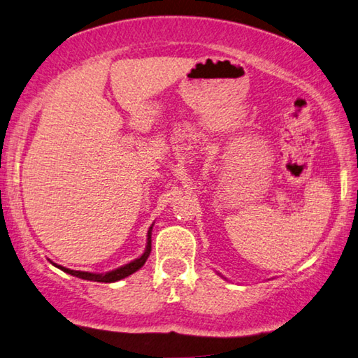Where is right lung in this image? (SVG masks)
I'll return each instance as SVG.
<instances>
[{
	"mask_svg": "<svg viewBox=\"0 0 358 358\" xmlns=\"http://www.w3.org/2000/svg\"><path fill=\"white\" fill-rule=\"evenodd\" d=\"M151 229H153V226H151L150 230H148L147 250H145V252L142 254V256L138 257V259H136V260H132V262H129V264L120 266V268H117V270L107 271V273H90V271H78V270L66 268V266L57 265V264H53V265L58 266L59 270H63L64 273L72 275V276H77V278H80V280L96 281V282H115V281H120V280H123V278H126V276L136 273V271L138 268H142L143 264L147 262V259H148L150 252H151Z\"/></svg>",
	"mask_w": 358,
	"mask_h": 358,
	"instance_id": "obj_1",
	"label": "right lung"
}]
</instances>
